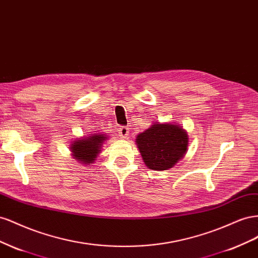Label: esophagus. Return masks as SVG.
<instances>
[{
  "label": "esophagus",
  "mask_w": 258,
  "mask_h": 258,
  "mask_svg": "<svg viewBox=\"0 0 258 258\" xmlns=\"http://www.w3.org/2000/svg\"><path fill=\"white\" fill-rule=\"evenodd\" d=\"M128 133H130L128 127H125V126H120L119 127V134L122 138H126L128 136Z\"/></svg>",
  "instance_id": "obj_1"
}]
</instances>
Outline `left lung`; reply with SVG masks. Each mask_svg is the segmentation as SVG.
<instances>
[{"label":"left lung","mask_w":258,"mask_h":258,"mask_svg":"<svg viewBox=\"0 0 258 258\" xmlns=\"http://www.w3.org/2000/svg\"><path fill=\"white\" fill-rule=\"evenodd\" d=\"M188 135L178 124L153 123L136 137L145 164L153 171L172 168L188 148Z\"/></svg>","instance_id":"8db88e82"}]
</instances>
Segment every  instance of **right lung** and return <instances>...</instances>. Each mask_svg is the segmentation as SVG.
I'll list each match as a JSON object with an SVG mask.
<instances>
[{
  "label": "right lung",
  "instance_id": "1",
  "mask_svg": "<svg viewBox=\"0 0 258 258\" xmlns=\"http://www.w3.org/2000/svg\"><path fill=\"white\" fill-rule=\"evenodd\" d=\"M105 141H107L105 134H91L87 137L78 138L70 146L72 156L85 165L94 163Z\"/></svg>",
  "mask_w": 258,
  "mask_h": 258
}]
</instances>
